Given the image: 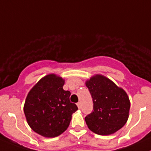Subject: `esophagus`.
<instances>
[{"instance_id": "esophagus-1", "label": "esophagus", "mask_w": 151, "mask_h": 151, "mask_svg": "<svg viewBox=\"0 0 151 151\" xmlns=\"http://www.w3.org/2000/svg\"><path fill=\"white\" fill-rule=\"evenodd\" d=\"M77 106H78L79 109H81V106H82V105H81V102H78V103H77Z\"/></svg>"}]
</instances>
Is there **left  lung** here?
<instances>
[{
  "label": "left lung",
  "mask_w": 151,
  "mask_h": 151,
  "mask_svg": "<svg viewBox=\"0 0 151 151\" xmlns=\"http://www.w3.org/2000/svg\"><path fill=\"white\" fill-rule=\"evenodd\" d=\"M93 110L85 118L88 127L99 135L115 133L129 118L130 101L127 94L106 77L96 75L86 82Z\"/></svg>",
  "instance_id": "1"
}]
</instances>
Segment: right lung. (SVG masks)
I'll list each match as a JSON object with an SVG mask.
<instances>
[{"instance_id":"add662e5","label":"right lung","mask_w":151,"mask_h":151,"mask_svg":"<svg viewBox=\"0 0 151 151\" xmlns=\"http://www.w3.org/2000/svg\"><path fill=\"white\" fill-rule=\"evenodd\" d=\"M64 80L55 74L41 79L27 96L24 112L30 127L45 137H55L66 130L71 115L78 109L64 91Z\"/></svg>"}]
</instances>
